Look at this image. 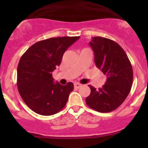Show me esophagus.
Here are the masks:
<instances>
[{
    "mask_svg": "<svg viewBox=\"0 0 148 148\" xmlns=\"http://www.w3.org/2000/svg\"><path fill=\"white\" fill-rule=\"evenodd\" d=\"M74 87H75V88L76 89H78V88H80L81 87H82V84L79 83H75V84H74Z\"/></svg>",
    "mask_w": 148,
    "mask_h": 148,
    "instance_id": "34e87169",
    "label": "esophagus"
}]
</instances>
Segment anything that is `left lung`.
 Returning <instances> with one entry per match:
<instances>
[{
    "label": "left lung",
    "instance_id": "1",
    "mask_svg": "<svg viewBox=\"0 0 148 148\" xmlns=\"http://www.w3.org/2000/svg\"><path fill=\"white\" fill-rule=\"evenodd\" d=\"M90 45L93 50L95 66L106 75L107 81L97 90L89 86L91 92L86 98V103L98 112L109 113L124 102L131 90V63L121 46L110 39L94 37Z\"/></svg>",
    "mask_w": 148,
    "mask_h": 148
}]
</instances>
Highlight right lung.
<instances>
[{
    "mask_svg": "<svg viewBox=\"0 0 148 148\" xmlns=\"http://www.w3.org/2000/svg\"><path fill=\"white\" fill-rule=\"evenodd\" d=\"M51 38L40 40L23 53L18 65L17 86L23 101L35 113L51 116L64 108L74 85L54 83L52 73L61 64L63 55L79 39Z\"/></svg>",
    "mask_w": 148,
    "mask_h": 148,
    "instance_id": "right-lung-1",
    "label": "right lung"
}]
</instances>
